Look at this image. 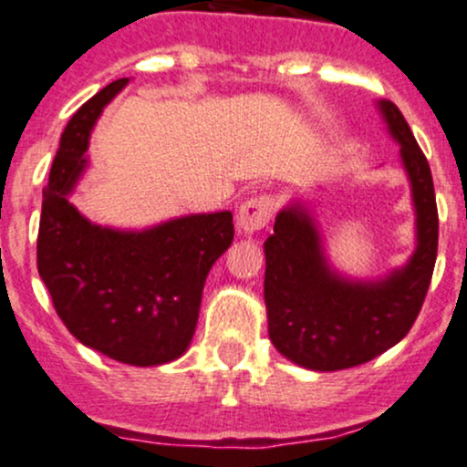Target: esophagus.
Returning <instances> with one entry per match:
<instances>
[{"label":"esophagus","instance_id":"34e87169","mask_svg":"<svg viewBox=\"0 0 467 467\" xmlns=\"http://www.w3.org/2000/svg\"><path fill=\"white\" fill-rule=\"evenodd\" d=\"M272 213H275V200L270 195L252 197L239 208L237 226L244 234H254L270 223Z\"/></svg>","mask_w":467,"mask_h":467}]
</instances>
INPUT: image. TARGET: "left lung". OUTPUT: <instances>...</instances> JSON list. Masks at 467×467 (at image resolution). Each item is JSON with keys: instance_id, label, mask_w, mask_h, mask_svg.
<instances>
[{"instance_id": "1", "label": "left lung", "mask_w": 467, "mask_h": 467, "mask_svg": "<svg viewBox=\"0 0 467 467\" xmlns=\"http://www.w3.org/2000/svg\"><path fill=\"white\" fill-rule=\"evenodd\" d=\"M410 180L417 248L409 264L379 281H353L331 270L320 230L303 203L276 215L264 244L267 331L287 360L312 371H340L390 349L420 314L437 259L439 217L431 166L398 105L378 100Z\"/></svg>"}]
</instances>
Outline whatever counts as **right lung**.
I'll list each match as a JSON object with an SVG mask.
<instances>
[{
	"label": "right lung",
	"instance_id": "obj_1",
	"mask_svg": "<svg viewBox=\"0 0 467 467\" xmlns=\"http://www.w3.org/2000/svg\"><path fill=\"white\" fill-rule=\"evenodd\" d=\"M118 78L69 118L44 189L36 267L58 318L89 349L133 367H158L189 349L203 283L234 237L233 213L186 215L144 230L85 219L69 202L88 169V144Z\"/></svg>",
	"mask_w": 467,
	"mask_h": 467
}]
</instances>
